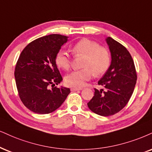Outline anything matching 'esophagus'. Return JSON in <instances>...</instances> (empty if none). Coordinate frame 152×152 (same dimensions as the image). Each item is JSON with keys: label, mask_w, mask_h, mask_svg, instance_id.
<instances>
[{"label": "esophagus", "mask_w": 152, "mask_h": 152, "mask_svg": "<svg viewBox=\"0 0 152 152\" xmlns=\"http://www.w3.org/2000/svg\"><path fill=\"white\" fill-rule=\"evenodd\" d=\"M71 91H79L82 90V88H78V87H72L71 88Z\"/></svg>", "instance_id": "esophagus-1"}]
</instances>
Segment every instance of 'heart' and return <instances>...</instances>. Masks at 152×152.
Here are the masks:
<instances>
[{
  "label": "heart",
  "instance_id": "1",
  "mask_svg": "<svg viewBox=\"0 0 152 152\" xmlns=\"http://www.w3.org/2000/svg\"><path fill=\"white\" fill-rule=\"evenodd\" d=\"M75 55L83 56V69L72 71L65 77V82L70 87H81L92 77L94 75L100 76L107 71L110 64V54L106 48L87 39L77 42L72 48ZM55 63L60 68L67 70L70 66V58L65 50L56 53Z\"/></svg>",
  "mask_w": 152,
  "mask_h": 152
}]
</instances>
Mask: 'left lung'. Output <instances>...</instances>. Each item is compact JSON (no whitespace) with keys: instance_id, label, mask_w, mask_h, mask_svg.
<instances>
[{"instance_id":"obj_1","label":"left lung","mask_w":152,"mask_h":152,"mask_svg":"<svg viewBox=\"0 0 152 152\" xmlns=\"http://www.w3.org/2000/svg\"><path fill=\"white\" fill-rule=\"evenodd\" d=\"M111 62L98 85L104 89H94V96L87 103L91 111L109 116L123 109L130 100L137 82L134 61L127 48L111 37L106 39Z\"/></svg>"}]
</instances>
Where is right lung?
<instances>
[{"instance_id": "1", "label": "right lung", "mask_w": 152, "mask_h": 152, "mask_svg": "<svg viewBox=\"0 0 152 152\" xmlns=\"http://www.w3.org/2000/svg\"><path fill=\"white\" fill-rule=\"evenodd\" d=\"M67 39L68 37L61 34L40 37L29 43L19 57L15 70L19 96L34 113H52L70 93L69 88L54 87L63 80L55 57Z\"/></svg>"}]
</instances>
